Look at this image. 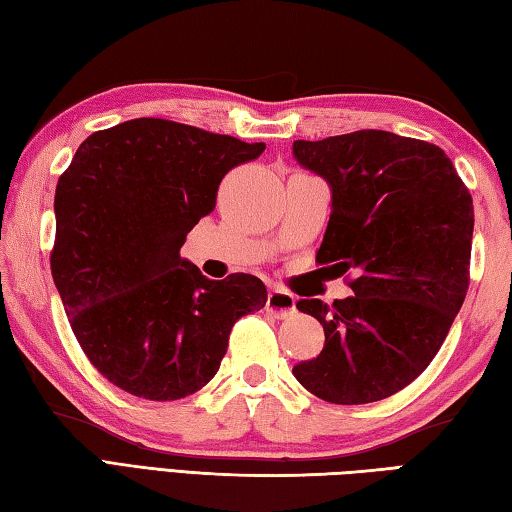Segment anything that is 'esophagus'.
I'll return each mask as SVG.
<instances>
[{"label": "esophagus", "instance_id": "1", "mask_svg": "<svg viewBox=\"0 0 512 512\" xmlns=\"http://www.w3.org/2000/svg\"><path fill=\"white\" fill-rule=\"evenodd\" d=\"M267 312H272L276 318H287L296 312V298L292 294L283 292V289H269L267 294Z\"/></svg>", "mask_w": 512, "mask_h": 512}]
</instances>
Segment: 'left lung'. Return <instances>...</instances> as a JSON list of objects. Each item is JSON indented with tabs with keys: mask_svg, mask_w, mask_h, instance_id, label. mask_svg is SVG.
<instances>
[{
	"mask_svg": "<svg viewBox=\"0 0 512 512\" xmlns=\"http://www.w3.org/2000/svg\"><path fill=\"white\" fill-rule=\"evenodd\" d=\"M292 156L332 194L316 260L356 272L354 296L296 303L323 325L325 345L292 374L323 401H381L428 368L461 310L472 198L446 151L390 131L296 140Z\"/></svg>",
	"mask_w": 512,
	"mask_h": 512,
	"instance_id": "1",
	"label": "left lung"
}]
</instances>
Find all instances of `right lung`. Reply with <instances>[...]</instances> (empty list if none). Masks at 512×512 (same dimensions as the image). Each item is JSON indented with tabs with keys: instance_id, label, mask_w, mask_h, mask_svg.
I'll use <instances>...</instances> for the list:
<instances>
[{
	"instance_id": "1",
	"label": "right lung",
	"mask_w": 512,
	"mask_h": 512,
	"mask_svg": "<svg viewBox=\"0 0 512 512\" xmlns=\"http://www.w3.org/2000/svg\"><path fill=\"white\" fill-rule=\"evenodd\" d=\"M263 151L138 118L91 133L57 180L53 281L84 354L124 392L194 394L216 376L238 318L265 307L256 276L209 281L180 258L225 173Z\"/></svg>"
}]
</instances>
